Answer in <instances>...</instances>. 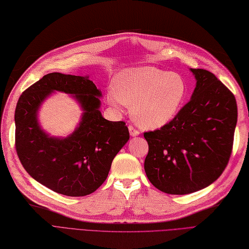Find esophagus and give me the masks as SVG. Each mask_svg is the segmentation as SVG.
<instances>
[{
	"mask_svg": "<svg viewBox=\"0 0 249 249\" xmlns=\"http://www.w3.org/2000/svg\"><path fill=\"white\" fill-rule=\"evenodd\" d=\"M128 130H129V133H130V135L131 136H138L139 134H140V131L139 130H136L134 127H132V126H129L128 127Z\"/></svg>",
	"mask_w": 249,
	"mask_h": 249,
	"instance_id": "esophagus-1",
	"label": "esophagus"
}]
</instances>
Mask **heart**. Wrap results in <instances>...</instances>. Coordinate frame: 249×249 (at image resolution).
<instances>
[{
    "label": "heart",
    "instance_id": "1",
    "mask_svg": "<svg viewBox=\"0 0 249 249\" xmlns=\"http://www.w3.org/2000/svg\"><path fill=\"white\" fill-rule=\"evenodd\" d=\"M186 95L187 85L180 74L143 66L117 73L107 101L115 108L121 103L131 107V116L141 127L157 129L178 115Z\"/></svg>",
    "mask_w": 249,
    "mask_h": 249
}]
</instances>
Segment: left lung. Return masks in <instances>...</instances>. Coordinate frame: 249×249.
<instances>
[{
    "mask_svg": "<svg viewBox=\"0 0 249 249\" xmlns=\"http://www.w3.org/2000/svg\"><path fill=\"white\" fill-rule=\"evenodd\" d=\"M196 88L172 122L143 133L145 172L168 195H188L219 178L231 153L237 124L235 96L210 71L189 69Z\"/></svg>",
    "mask_w": 249,
    "mask_h": 249,
    "instance_id": "1",
    "label": "left lung"
}]
</instances>
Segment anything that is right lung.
<instances>
[{"mask_svg":"<svg viewBox=\"0 0 249 249\" xmlns=\"http://www.w3.org/2000/svg\"><path fill=\"white\" fill-rule=\"evenodd\" d=\"M71 95L83 114L67 137H53L39 125L38 110L54 92ZM102 93L89 76L53 72L23 92L15 108V147L22 166L45 187L68 196H84L107 180L111 162L129 140L124 122L104 119Z\"/></svg>","mask_w":249,"mask_h":249,"instance_id":"obj_1","label":"right lung"}]
</instances>
